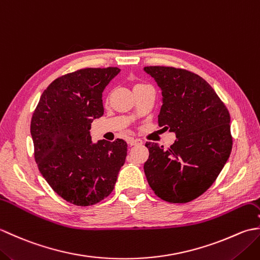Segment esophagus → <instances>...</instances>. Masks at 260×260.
Listing matches in <instances>:
<instances>
[{"mask_svg":"<svg viewBox=\"0 0 260 260\" xmlns=\"http://www.w3.org/2000/svg\"><path fill=\"white\" fill-rule=\"evenodd\" d=\"M128 144L131 146H134V145H141L143 144V141L140 139H129L128 140Z\"/></svg>","mask_w":260,"mask_h":260,"instance_id":"1","label":"esophagus"}]
</instances>
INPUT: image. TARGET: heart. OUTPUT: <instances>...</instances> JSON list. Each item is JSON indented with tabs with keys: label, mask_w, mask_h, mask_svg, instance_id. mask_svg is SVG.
<instances>
[{
	"label": "heart",
	"mask_w": 260,
	"mask_h": 260,
	"mask_svg": "<svg viewBox=\"0 0 260 260\" xmlns=\"http://www.w3.org/2000/svg\"><path fill=\"white\" fill-rule=\"evenodd\" d=\"M141 85H142V84H136V85L134 86V88H135V87H137V86H141Z\"/></svg>",
	"instance_id": "heart-1"
}]
</instances>
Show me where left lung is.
<instances>
[{"label":"left lung","instance_id":"obj_1","mask_svg":"<svg viewBox=\"0 0 260 260\" xmlns=\"http://www.w3.org/2000/svg\"><path fill=\"white\" fill-rule=\"evenodd\" d=\"M144 70L162 89L158 126L176 135L168 148L146 142L147 182L164 201L190 202L212 185L228 161L233 148L230 114L199 75L163 66Z\"/></svg>","mask_w":260,"mask_h":260}]
</instances>
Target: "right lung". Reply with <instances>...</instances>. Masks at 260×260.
<instances>
[{
    "label": "right lung",
    "mask_w": 260,
    "mask_h": 260,
    "mask_svg": "<svg viewBox=\"0 0 260 260\" xmlns=\"http://www.w3.org/2000/svg\"><path fill=\"white\" fill-rule=\"evenodd\" d=\"M117 67L85 68L59 77L42 92L31 119L35 159L63 200L88 207L107 198L127 155V143L91 142L90 125L104 114L103 91Z\"/></svg>",
    "instance_id": "1"
}]
</instances>
